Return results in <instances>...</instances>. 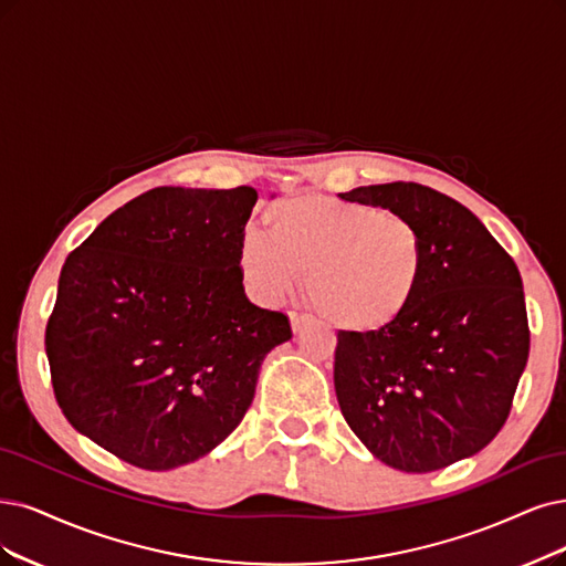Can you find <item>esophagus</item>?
Masks as SVG:
<instances>
[{"label": "esophagus", "instance_id": "esophagus-1", "mask_svg": "<svg viewBox=\"0 0 566 566\" xmlns=\"http://www.w3.org/2000/svg\"><path fill=\"white\" fill-rule=\"evenodd\" d=\"M289 324H291V331L298 333V331H303V328L310 324V317L298 315V312H291V315H289Z\"/></svg>", "mask_w": 566, "mask_h": 566}]
</instances>
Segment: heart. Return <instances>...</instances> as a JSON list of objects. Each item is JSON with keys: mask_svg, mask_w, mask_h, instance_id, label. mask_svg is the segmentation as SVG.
Masks as SVG:
<instances>
[{"mask_svg": "<svg viewBox=\"0 0 566 566\" xmlns=\"http://www.w3.org/2000/svg\"><path fill=\"white\" fill-rule=\"evenodd\" d=\"M263 217L268 233L249 226L238 242V265L259 301L284 298L307 272V298L322 319L347 333H378L420 296L427 242L406 214L301 193L270 202Z\"/></svg>", "mask_w": 566, "mask_h": 566, "instance_id": "b5f03b06", "label": "heart"}]
</instances>
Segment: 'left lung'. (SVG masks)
<instances>
[{
    "label": "left lung",
    "instance_id": "1",
    "mask_svg": "<svg viewBox=\"0 0 566 566\" xmlns=\"http://www.w3.org/2000/svg\"><path fill=\"white\" fill-rule=\"evenodd\" d=\"M420 226L427 275L394 326L338 333L333 385L345 422L391 469L429 473L483 450L504 427L530 357L517 265L457 200L412 181L338 193Z\"/></svg>",
    "mask_w": 566,
    "mask_h": 566
}]
</instances>
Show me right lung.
Segmentation results:
<instances>
[{
  "label": "right lung",
  "mask_w": 566,
  "mask_h": 566,
  "mask_svg": "<svg viewBox=\"0 0 566 566\" xmlns=\"http://www.w3.org/2000/svg\"><path fill=\"white\" fill-rule=\"evenodd\" d=\"M259 193L160 186L104 219L60 270L46 326L57 406L123 462L170 471L212 452L291 340L251 303L238 242Z\"/></svg>",
  "instance_id": "obj_1"
}]
</instances>
